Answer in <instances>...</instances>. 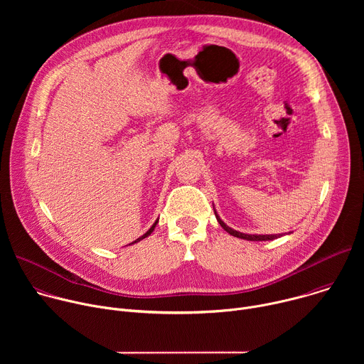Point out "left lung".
<instances>
[{"mask_svg":"<svg viewBox=\"0 0 364 364\" xmlns=\"http://www.w3.org/2000/svg\"><path fill=\"white\" fill-rule=\"evenodd\" d=\"M215 215H216V219H218V222L220 223V226H222L228 233H230V235L235 236V237H240V239H246V240H274V239L279 237L278 235H246V233H240V232L233 230L232 228H229V226L219 218V215L216 213V210H215Z\"/></svg>","mask_w":364,"mask_h":364,"instance_id":"left-lung-1","label":"left lung"}]
</instances>
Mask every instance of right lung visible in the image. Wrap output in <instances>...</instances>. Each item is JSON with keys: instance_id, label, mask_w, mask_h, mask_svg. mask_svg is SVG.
<instances>
[{"instance_id": "right-lung-1", "label": "right lung", "mask_w": 364, "mask_h": 364, "mask_svg": "<svg viewBox=\"0 0 364 364\" xmlns=\"http://www.w3.org/2000/svg\"><path fill=\"white\" fill-rule=\"evenodd\" d=\"M157 223H159V220H157V222H155V223H154V225H152V226H151V228H149V230H148V232H146V233H145V235H142V236H141V237H138V239H136V240H135V242H132V243H136V242H139V240H142V239H145V237H146V236H149V235H151V233H152V230H154V229H155V226H157ZM132 243H131V245H132Z\"/></svg>"}]
</instances>
